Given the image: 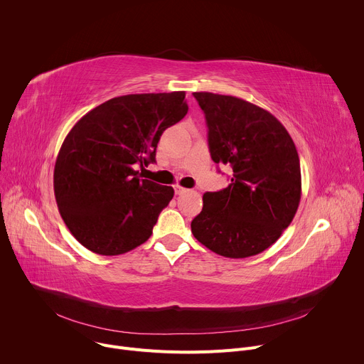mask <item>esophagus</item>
<instances>
[{
	"label": "esophagus",
	"mask_w": 364,
	"mask_h": 364,
	"mask_svg": "<svg viewBox=\"0 0 364 364\" xmlns=\"http://www.w3.org/2000/svg\"><path fill=\"white\" fill-rule=\"evenodd\" d=\"M174 191H176V194H183V193H186V191H187V188H184V187H181V186L176 184V186H174Z\"/></svg>",
	"instance_id": "obj_1"
}]
</instances>
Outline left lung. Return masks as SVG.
<instances>
[{"mask_svg":"<svg viewBox=\"0 0 364 364\" xmlns=\"http://www.w3.org/2000/svg\"><path fill=\"white\" fill-rule=\"evenodd\" d=\"M207 124L212 160L233 170L230 184L204 193L191 222L212 252L240 259L264 252L291 225L301 200L295 144L268 111L236 96L193 93Z\"/></svg>","mask_w":364,"mask_h":364,"instance_id":"obj_1","label":"left lung"}]
</instances>
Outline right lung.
<instances>
[{
    "label": "right lung",
    "mask_w": 364,
    "mask_h": 364,
    "mask_svg": "<svg viewBox=\"0 0 364 364\" xmlns=\"http://www.w3.org/2000/svg\"><path fill=\"white\" fill-rule=\"evenodd\" d=\"M188 111L186 92L107 100L70 129L55 166V196L70 233L86 249L114 256L149 239L174 188L141 178L163 132Z\"/></svg>",
    "instance_id": "add662e5"
}]
</instances>
